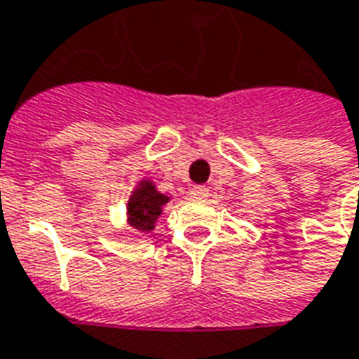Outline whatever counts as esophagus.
I'll return each mask as SVG.
<instances>
[{
	"label": "esophagus",
	"instance_id": "1",
	"mask_svg": "<svg viewBox=\"0 0 359 359\" xmlns=\"http://www.w3.org/2000/svg\"><path fill=\"white\" fill-rule=\"evenodd\" d=\"M208 191H210V189L205 187V185H194V187L191 189V198L194 200L205 198V196H208Z\"/></svg>",
	"mask_w": 359,
	"mask_h": 359
}]
</instances>
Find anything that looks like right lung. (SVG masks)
Returning <instances> with one entry per match:
<instances>
[{
	"instance_id": "right-lung-1",
	"label": "right lung",
	"mask_w": 359,
	"mask_h": 359,
	"mask_svg": "<svg viewBox=\"0 0 359 359\" xmlns=\"http://www.w3.org/2000/svg\"><path fill=\"white\" fill-rule=\"evenodd\" d=\"M168 196L159 193L155 185L148 180L138 183V187L133 191L127 204V215H129V224L135 226L140 232H149L154 230L155 221L163 211V205L168 202Z\"/></svg>"
}]
</instances>
